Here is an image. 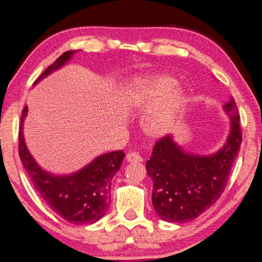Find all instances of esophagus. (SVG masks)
<instances>
[{
  "label": "esophagus",
  "mask_w": 262,
  "mask_h": 262,
  "mask_svg": "<svg viewBox=\"0 0 262 262\" xmlns=\"http://www.w3.org/2000/svg\"><path fill=\"white\" fill-rule=\"evenodd\" d=\"M126 161L129 163H140L142 162L143 159L137 152H129L126 155Z\"/></svg>",
  "instance_id": "34e87169"
}]
</instances>
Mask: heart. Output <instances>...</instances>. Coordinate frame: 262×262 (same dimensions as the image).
<instances>
[{"label":"heart","instance_id":"1","mask_svg":"<svg viewBox=\"0 0 262 262\" xmlns=\"http://www.w3.org/2000/svg\"><path fill=\"white\" fill-rule=\"evenodd\" d=\"M125 103L133 109L149 108L143 120L147 135L161 137L168 133L189 100L186 86L169 73H149L135 77L125 93Z\"/></svg>","mask_w":262,"mask_h":262}]
</instances>
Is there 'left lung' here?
<instances>
[{
  "label": "left lung",
  "instance_id": "obj_1",
  "mask_svg": "<svg viewBox=\"0 0 262 262\" xmlns=\"http://www.w3.org/2000/svg\"><path fill=\"white\" fill-rule=\"evenodd\" d=\"M223 109L231 129L224 146L214 154L187 153L170 135L155 143L146 170L153 180V207L163 221L186 223L197 219L224 192L240 151L242 130L234 99L230 98Z\"/></svg>",
  "mask_w": 262,
  "mask_h": 262
}]
</instances>
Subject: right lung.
I'll list each match as a JSON object with an SVG mask.
<instances>
[{
  "mask_svg": "<svg viewBox=\"0 0 262 262\" xmlns=\"http://www.w3.org/2000/svg\"><path fill=\"white\" fill-rule=\"evenodd\" d=\"M77 51H68L42 72L33 84L69 62ZM26 105L19 129V155L33 187L55 213L72 224H93L102 219L110 205L111 180L120 169L125 153L115 151L94 159L84 168L68 176L42 170L28 151L24 137Z\"/></svg>",
  "mask_w": 262,
  "mask_h": 262,
  "instance_id": "add662e5",
  "label": "right lung"
}]
</instances>
